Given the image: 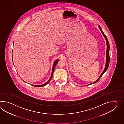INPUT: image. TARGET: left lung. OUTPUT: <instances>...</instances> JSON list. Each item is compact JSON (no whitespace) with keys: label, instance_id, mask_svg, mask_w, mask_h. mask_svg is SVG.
Segmentation results:
<instances>
[{"label":"left lung","instance_id":"8db88e82","mask_svg":"<svg viewBox=\"0 0 124 124\" xmlns=\"http://www.w3.org/2000/svg\"><path fill=\"white\" fill-rule=\"evenodd\" d=\"M99 28H100V30L101 31V32H102L103 35L105 37V40H106V43H107V51H106V65H105V67L104 70L103 71V72H102L101 74V76H100L99 78H98L97 80H96V81L94 82L93 83H92L91 84H93L94 83L97 82L99 80V79L102 77V75L104 74V73H105V72L107 71L108 68V66H109V61H110V56H109V43H108V39L107 38V37H106V36L105 35V34L103 32L100 26L99 25ZM91 84H90V85H91Z\"/></svg>","mask_w":124,"mask_h":124}]
</instances>
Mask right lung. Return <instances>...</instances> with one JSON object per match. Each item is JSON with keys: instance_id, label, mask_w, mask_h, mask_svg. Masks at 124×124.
Instances as JSON below:
<instances>
[{"instance_id": "right-lung-1", "label": "right lung", "mask_w": 124, "mask_h": 124, "mask_svg": "<svg viewBox=\"0 0 124 124\" xmlns=\"http://www.w3.org/2000/svg\"><path fill=\"white\" fill-rule=\"evenodd\" d=\"M59 61V60H57L56 61H55L54 62V64H53V68H52V72L51 77L50 78L49 80H48L47 82L46 83H45V84H44L42 85H32L34 86H35V87H42V86H45V85H47V84L51 80V79L52 78V76H53V72H54V69H55V66H56V65L57 63H58V62Z\"/></svg>"}]
</instances>
